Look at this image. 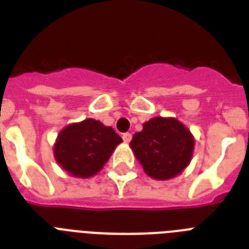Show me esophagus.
<instances>
[{
    "label": "esophagus",
    "instance_id": "esophagus-1",
    "mask_svg": "<svg viewBox=\"0 0 249 249\" xmlns=\"http://www.w3.org/2000/svg\"><path fill=\"white\" fill-rule=\"evenodd\" d=\"M122 138H123V141L126 142V143H128L129 141L132 140V135L131 133H128V132H126V133H123L122 135Z\"/></svg>",
    "mask_w": 249,
    "mask_h": 249
}]
</instances>
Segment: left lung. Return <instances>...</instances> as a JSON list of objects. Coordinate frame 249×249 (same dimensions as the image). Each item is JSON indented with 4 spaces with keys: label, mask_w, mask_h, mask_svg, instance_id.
<instances>
[{
    "label": "left lung",
    "mask_w": 249,
    "mask_h": 249,
    "mask_svg": "<svg viewBox=\"0 0 249 249\" xmlns=\"http://www.w3.org/2000/svg\"><path fill=\"white\" fill-rule=\"evenodd\" d=\"M129 146L147 175L169 179L188 166L195 141L191 132L175 118L155 117L135 133Z\"/></svg>",
    "instance_id": "8db88e82"
}]
</instances>
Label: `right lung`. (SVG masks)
Returning <instances> with one entry per match:
<instances>
[{
    "mask_svg": "<svg viewBox=\"0 0 249 249\" xmlns=\"http://www.w3.org/2000/svg\"><path fill=\"white\" fill-rule=\"evenodd\" d=\"M122 138L100 121L85 120L59 132L54 157L66 172L87 178L102 169Z\"/></svg>",
    "mask_w": 249,
    "mask_h": 249,
    "instance_id": "add662e5",
    "label": "right lung"
}]
</instances>
